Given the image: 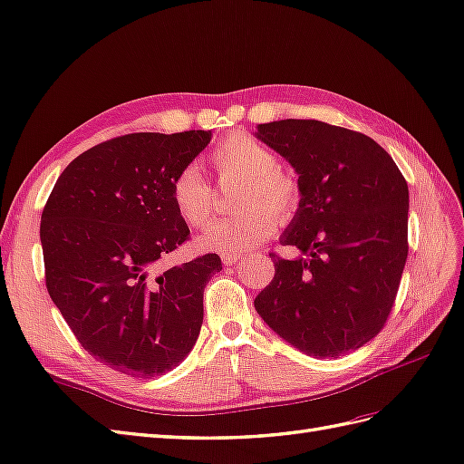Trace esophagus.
Segmentation results:
<instances>
[{
    "instance_id": "obj_1",
    "label": "esophagus",
    "mask_w": 464,
    "mask_h": 464,
    "mask_svg": "<svg viewBox=\"0 0 464 464\" xmlns=\"http://www.w3.org/2000/svg\"><path fill=\"white\" fill-rule=\"evenodd\" d=\"M239 258H241L239 253H223V255H221V261H223L225 266L237 265V261H239Z\"/></svg>"
}]
</instances>
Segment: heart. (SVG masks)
<instances>
[{
    "label": "heart",
    "instance_id": "b5f03b06",
    "mask_svg": "<svg viewBox=\"0 0 464 464\" xmlns=\"http://www.w3.org/2000/svg\"><path fill=\"white\" fill-rule=\"evenodd\" d=\"M211 164L221 178L239 179L233 191L237 211L198 237L201 249L218 253L255 249L275 233L276 219L295 218L303 199L300 183L278 166V156L256 138L249 134L223 138L211 150ZM171 201L191 227H206L213 218V191L196 164L183 166L171 179Z\"/></svg>",
    "mask_w": 464,
    "mask_h": 464
}]
</instances>
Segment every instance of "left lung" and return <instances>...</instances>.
I'll return each mask as SVG.
<instances>
[{
	"mask_svg": "<svg viewBox=\"0 0 464 464\" xmlns=\"http://www.w3.org/2000/svg\"><path fill=\"white\" fill-rule=\"evenodd\" d=\"M255 136L298 174L303 199L255 298L268 328L314 358H338L378 334L407 261V181L370 136L320 121L258 124Z\"/></svg>",
	"mask_w": 464,
	"mask_h": 464,
	"instance_id": "8db88e82",
	"label": "left lung"
}]
</instances>
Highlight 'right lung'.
Masks as SVG:
<instances>
[{"label": "right lung", "instance_id": "right-lung-1", "mask_svg": "<svg viewBox=\"0 0 464 464\" xmlns=\"http://www.w3.org/2000/svg\"><path fill=\"white\" fill-rule=\"evenodd\" d=\"M209 130L138 132L86 150L59 176L41 215L49 296L81 346L109 368L154 378L196 343L215 253L161 268L188 241L171 179Z\"/></svg>", "mask_w": 464, "mask_h": 464}]
</instances>
